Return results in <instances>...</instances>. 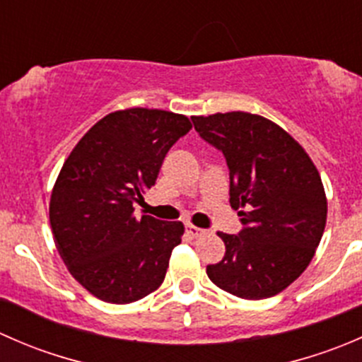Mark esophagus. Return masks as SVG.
<instances>
[{
	"mask_svg": "<svg viewBox=\"0 0 362 362\" xmlns=\"http://www.w3.org/2000/svg\"><path fill=\"white\" fill-rule=\"evenodd\" d=\"M185 229H187V235L192 236V238H198V236L204 235V229L196 228V226H192V224H185Z\"/></svg>",
	"mask_w": 362,
	"mask_h": 362,
	"instance_id": "obj_1",
	"label": "esophagus"
}]
</instances>
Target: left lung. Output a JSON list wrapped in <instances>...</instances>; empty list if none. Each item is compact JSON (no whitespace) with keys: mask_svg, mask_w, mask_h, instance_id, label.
<instances>
[{"mask_svg":"<svg viewBox=\"0 0 362 362\" xmlns=\"http://www.w3.org/2000/svg\"><path fill=\"white\" fill-rule=\"evenodd\" d=\"M204 141L224 154L229 203L243 229L221 233L224 259L206 275L226 293L264 299L282 293L315 255L327 199L315 164L279 124L255 113L192 117Z\"/></svg>","mask_w":362,"mask_h":362,"instance_id":"left-lung-1","label":"left lung"}]
</instances>
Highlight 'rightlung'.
<instances>
[{"label": "right lung", "instance_id": "right-lung-1", "mask_svg": "<svg viewBox=\"0 0 362 362\" xmlns=\"http://www.w3.org/2000/svg\"><path fill=\"white\" fill-rule=\"evenodd\" d=\"M191 127L185 115L156 108L112 112L64 160L49 204L54 242L73 279L101 301L126 305L163 284L184 224L136 218L133 203Z\"/></svg>", "mask_w": 362, "mask_h": 362}]
</instances>
